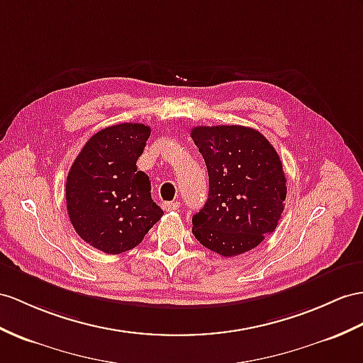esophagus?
I'll use <instances>...</instances> for the list:
<instances>
[{"label":"esophagus","instance_id":"esophagus-1","mask_svg":"<svg viewBox=\"0 0 363 363\" xmlns=\"http://www.w3.org/2000/svg\"><path fill=\"white\" fill-rule=\"evenodd\" d=\"M162 208L164 211H177L180 208V203L179 201H163L162 203Z\"/></svg>","mask_w":363,"mask_h":363}]
</instances>
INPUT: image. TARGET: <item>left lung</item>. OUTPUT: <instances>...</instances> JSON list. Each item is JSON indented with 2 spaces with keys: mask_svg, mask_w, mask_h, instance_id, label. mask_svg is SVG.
<instances>
[{
  "mask_svg": "<svg viewBox=\"0 0 363 363\" xmlns=\"http://www.w3.org/2000/svg\"><path fill=\"white\" fill-rule=\"evenodd\" d=\"M194 143L205 158L209 194L192 217V234L223 257L254 250L277 228L286 177L276 149L246 126H197Z\"/></svg>",
  "mask_w": 363,
  "mask_h": 363,
  "instance_id": "1",
  "label": "left lung"
}]
</instances>
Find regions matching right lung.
<instances>
[{
  "instance_id": "obj_1",
  "label": "right lung",
  "mask_w": 363,
  "mask_h": 363,
  "mask_svg": "<svg viewBox=\"0 0 363 363\" xmlns=\"http://www.w3.org/2000/svg\"><path fill=\"white\" fill-rule=\"evenodd\" d=\"M151 128L120 123L92 135L70 166L67 214L77 234L95 250L121 254L141 243L163 211L151 182L137 171Z\"/></svg>"
}]
</instances>
